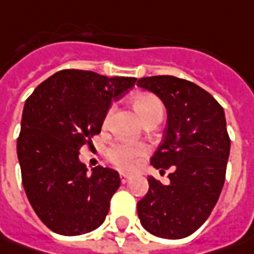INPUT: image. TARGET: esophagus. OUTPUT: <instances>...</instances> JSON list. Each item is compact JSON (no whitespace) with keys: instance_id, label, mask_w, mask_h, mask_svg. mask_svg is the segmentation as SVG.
<instances>
[{"instance_id":"1","label":"esophagus","mask_w":254,"mask_h":254,"mask_svg":"<svg viewBox=\"0 0 254 254\" xmlns=\"http://www.w3.org/2000/svg\"><path fill=\"white\" fill-rule=\"evenodd\" d=\"M119 179L122 181V184H125V183H127V181L130 180V177H129L127 174H125V173H121V174H119Z\"/></svg>"}]
</instances>
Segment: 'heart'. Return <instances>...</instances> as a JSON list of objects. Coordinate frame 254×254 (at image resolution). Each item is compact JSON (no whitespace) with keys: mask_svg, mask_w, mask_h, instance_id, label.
<instances>
[{"mask_svg":"<svg viewBox=\"0 0 254 254\" xmlns=\"http://www.w3.org/2000/svg\"><path fill=\"white\" fill-rule=\"evenodd\" d=\"M132 104H133V108L137 112V115L140 117L143 122L147 119L153 118V117H163L162 102L156 95L150 94V92L136 94L132 100ZM111 112H112V110L107 112V115L104 118V125L108 124ZM146 153H147V147L144 144L121 142V143L111 144L105 152V156H107L108 162L112 163L117 169L129 171L135 167L137 159L144 156Z\"/></svg>","mask_w":254,"mask_h":254,"instance_id":"heart-1","label":"heart"}]
</instances>
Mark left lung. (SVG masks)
Segmentation results:
<instances>
[{"mask_svg":"<svg viewBox=\"0 0 254 254\" xmlns=\"http://www.w3.org/2000/svg\"><path fill=\"white\" fill-rule=\"evenodd\" d=\"M167 110V127L150 163L170 170V183L149 177V191L137 202L147 232L164 239H183L205 222L221 195L231 139L223 108L197 84L173 75L137 80Z\"/></svg>","mask_w":254,"mask_h":254,"instance_id":"8db88e82","label":"left lung"}]
</instances>
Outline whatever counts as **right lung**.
Instances as JSON below:
<instances>
[{
    "instance_id": "right-lung-1",
    "label": "right lung",
    "mask_w": 254,
    "mask_h": 254,
    "mask_svg": "<svg viewBox=\"0 0 254 254\" xmlns=\"http://www.w3.org/2000/svg\"><path fill=\"white\" fill-rule=\"evenodd\" d=\"M135 81L67 68L39 84L25 102L16 140L22 184L50 231L77 236L104 222L121 186L118 171L97 166L88 174L78 154L101 132L112 100Z\"/></svg>"
}]
</instances>
